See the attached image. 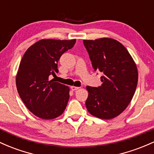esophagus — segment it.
<instances>
[{"instance_id": "1", "label": "esophagus", "mask_w": 154, "mask_h": 154, "mask_svg": "<svg viewBox=\"0 0 154 154\" xmlns=\"http://www.w3.org/2000/svg\"><path fill=\"white\" fill-rule=\"evenodd\" d=\"M79 88H80L76 87V86H72V87H71V89H72V91H77V90H78Z\"/></svg>"}]
</instances>
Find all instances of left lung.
Segmentation results:
<instances>
[{"label": "left lung", "instance_id": "1", "mask_svg": "<svg viewBox=\"0 0 154 154\" xmlns=\"http://www.w3.org/2000/svg\"><path fill=\"white\" fill-rule=\"evenodd\" d=\"M93 68L102 72V84L87 86L88 111L101 119H112L131 102L136 91L138 72L132 57L122 44L110 38L83 40Z\"/></svg>", "mask_w": 154, "mask_h": 154}]
</instances>
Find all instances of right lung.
<instances>
[{
  "mask_svg": "<svg viewBox=\"0 0 154 154\" xmlns=\"http://www.w3.org/2000/svg\"><path fill=\"white\" fill-rule=\"evenodd\" d=\"M76 39H42L25 52L16 76L18 94L27 108L42 119H53L65 110L69 99V88L49 80L58 73V62Z\"/></svg>",
  "mask_w": 154,
  "mask_h": 154,
  "instance_id": "obj_1",
  "label": "right lung"
}]
</instances>
